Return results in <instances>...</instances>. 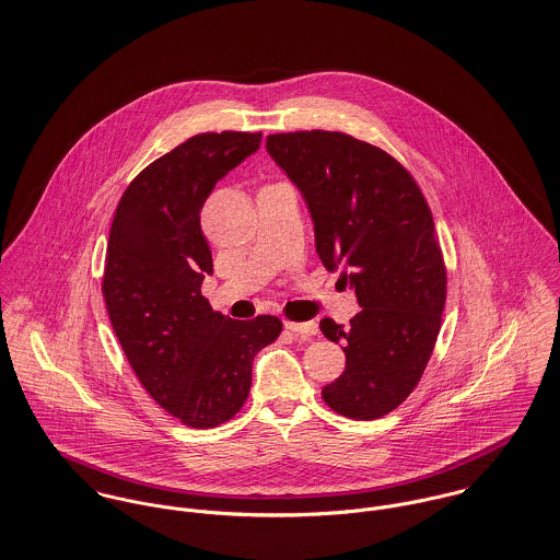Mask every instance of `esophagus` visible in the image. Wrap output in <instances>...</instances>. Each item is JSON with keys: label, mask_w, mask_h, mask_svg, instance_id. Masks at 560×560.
I'll use <instances>...</instances> for the list:
<instances>
[{"label": "esophagus", "mask_w": 560, "mask_h": 560, "mask_svg": "<svg viewBox=\"0 0 560 560\" xmlns=\"http://www.w3.org/2000/svg\"><path fill=\"white\" fill-rule=\"evenodd\" d=\"M285 329L288 331H292V334H296V336H316L318 334V325L314 323V320H310V323H285Z\"/></svg>", "instance_id": "1"}]
</instances>
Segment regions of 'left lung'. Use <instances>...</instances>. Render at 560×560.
<instances>
[{
    "mask_svg": "<svg viewBox=\"0 0 560 560\" xmlns=\"http://www.w3.org/2000/svg\"><path fill=\"white\" fill-rule=\"evenodd\" d=\"M266 149L310 206L318 257L343 270L361 305L346 329L320 320L346 354L323 398L343 418H383L416 389L442 329L446 264L431 208L396 158L343 131L270 133Z\"/></svg>",
    "mask_w": 560,
    "mask_h": 560,
    "instance_id": "obj_1",
    "label": "left lung"
}]
</instances>
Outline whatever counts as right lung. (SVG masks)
<instances>
[{"mask_svg":"<svg viewBox=\"0 0 560 560\" xmlns=\"http://www.w3.org/2000/svg\"><path fill=\"white\" fill-rule=\"evenodd\" d=\"M259 142L261 131L188 138L133 177L110 226L102 292L114 334L149 396L190 429L242 409L255 354L283 329L277 316L231 320L201 294L203 203Z\"/></svg>","mask_w":560,"mask_h":560,"instance_id":"add662e5","label":"right lung"}]
</instances>
